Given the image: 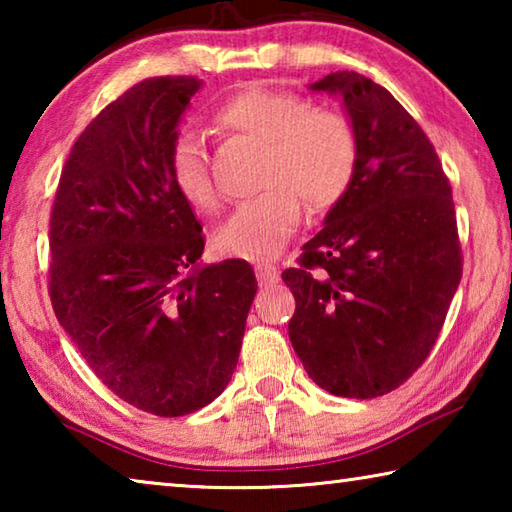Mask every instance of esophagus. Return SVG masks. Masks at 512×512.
I'll use <instances>...</instances> for the list:
<instances>
[{
    "mask_svg": "<svg viewBox=\"0 0 512 512\" xmlns=\"http://www.w3.org/2000/svg\"><path fill=\"white\" fill-rule=\"evenodd\" d=\"M255 273L259 287H273V284L280 280V271H277V266L273 262H257Z\"/></svg>",
    "mask_w": 512,
    "mask_h": 512,
    "instance_id": "esophagus-1",
    "label": "esophagus"
}]
</instances>
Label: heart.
Instances as JSON below:
<instances>
[{"mask_svg":"<svg viewBox=\"0 0 512 512\" xmlns=\"http://www.w3.org/2000/svg\"><path fill=\"white\" fill-rule=\"evenodd\" d=\"M221 131L264 144L259 187L264 192L237 207L216 235L221 253L241 259L275 255L296 232L302 204L327 212L352 185L359 140L352 121L336 110L311 108L298 94L246 88L216 110ZM171 178L198 212L219 207L210 162L198 135L185 133L173 146Z\"/></svg>","mask_w":512,"mask_h":512,"instance_id":"heart-1","label":"heart"}]
</instances>
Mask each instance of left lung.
I'll use <instances>...</instances> for the list:
<instances>
[{
	"label": "left lung",
	"instance_id": "1",
	"mask_svg": "<svg viewBox=\"0 0 512 512\" xmlns=\"http://www.w3.org/2000/svg\"><path fill=\"white\" fill-rule=\"evenodd\" d=\"M309 90L343 99L359 162L323 230L282 273L296 296L289 339L320 388L372 400L429 357L461 282L452 187L429 137L386 88L334 72Z\"/></svg>",
	"mask_w": 512,
	"mask_h": 512
}]
</instances>
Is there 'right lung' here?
<instances>
[{
	"mask_svg": "<svg viewBox=\"0 0 512 512\" xmlns=\"http://www.w3.org/2000/svg\"><path fill=\"white\" fill-rule=\"evenodd\" d=\"M201 85L158 76L103 108L69 153L49 221L58 323L112 393L160 418L223 393L257 293L244 259L201 262L203 225L171 178Z\"/></svg>",
	"mask_w": 512,
	"mask_h": 512,
	"instance_id": "add662e5",
	"label": "right lung"
}]
</instances>
